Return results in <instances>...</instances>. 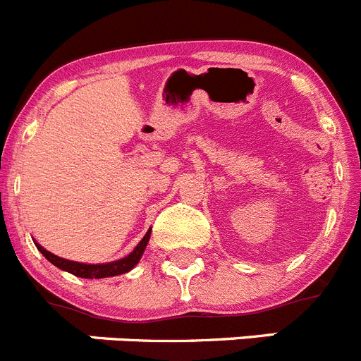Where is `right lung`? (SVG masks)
Segmentation results:
<instances>
[{
	"instance_id": "obj_1",
	"label": "right lung",
	"mask_w": 361,
	"mask_h": 361,
	"mask_svg": "<svg viewBox=\"0 0 361 361\" xmlns=\"http://www.w3.org/2000/svg\"><path fill=\"white\" fill-rule=\"evenodd\" d=\"M149 237H151V230H147L144 237H142V241L135 246L129 255L126 257L118 259V261H111V262H102V264H87V262H77V261H68V259L59 257V255H54L51 252H48L47 248L35 243L37 250L43 253L44 257L51 262L54 266H57L63 271H68V274L75 275V277L80 279H106V277H115V275H122L128 274L138 264V261L144 255V250L149 243Z\"/></svg>"
}]
</instances>
